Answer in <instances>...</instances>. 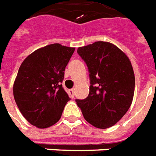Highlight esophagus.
I'll return each mask as SVG.
<instances>
[{"instance_id":"1","label":"esophagus","mask_w":156,"mask_h":156,"mask_svg":"<svg viewBox=\"0 0 156 156\" xmlns=\"http://www.w3.org/2000/svg\"><path fill=\"white\" fill-rule=\"evenodd\" d=\"M74 94H75V90L71 89L69 90V95H70L71 98H74V96H75V95H74Z\"/></svg>"}]
</instances>
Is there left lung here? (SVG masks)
I'll return each instance as SVG.
<instances>
[{"instance_id": "left-lung-1", "label": "left lung", "mask_w": 156, "mask_h": 156, "mask_svg": "<svg viewBox=\"0 0 156 156\" xmlns=\"http://www.w3.org/2000/svg\"><path fill=\"white\" fill-rule=\"evenodd\" d=\"M77 53L90 72L89 95L76 100L85 120L99 129L111 127L132 103L135 74L128 56L112 43L95 41L79 47Z\"/></svg>"}]
</instances>
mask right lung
I'll list each match as a JSON object with an SVG mask.
<instances>
[{"label": "right lung", "instance_id": "add662e5", "mask_svg": "<svg viewBox=\"0 0 156 156\" xmlns=\"http://www.w3.org/2000/svg\"><path fill=\"white\" fill-rule=\"evenodd\" d=\"M74 51V47L51 44L37 49L20 65L13 95L20 113L32 126L45 129L61 119L70 100L61 82Z\"/></svg>", "mask_w": 156, "mask_h": 156}]
</instances>
